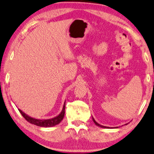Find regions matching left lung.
<instances>
[{"label": "left lung", "mask_w": 154, "mask_h": 154, "mask_svg": "<svg viewBox=\"0 0 154 154\" xmlns=\"http://www.w3.org/2000/svg\"><path fill=\"white\" fill-rule=\"evenodd\" d=\"M92 118H93V121L94 122V123H95V125H96L97 126H98V127H102V128H105V129H109V128H110V127H105V126L100 125V124L97 123V122L95 120V119H94V118H93V117H92ZM127 125V124H125V125ZM112 128H113V127H112ZM114 128H118V127H114Z\"/></svg>", "instance_id": "obj_1"}]
</instances>
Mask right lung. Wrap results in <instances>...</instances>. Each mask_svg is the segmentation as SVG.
Wrapping results in <instances>:
<instances>
[{
  "mask_svg": "<svg viewBox=\"0 0 154 154\" xmlns=\"http://www.w3.org/2000/svg\"><path fill=\"white\" fill-rule=\"evenodd\" d=\"M65 102H64V104H63L62 110H61L59 115H57V117H53V118L51 119H35L34 118V117H29V115H27V114L23 112L21 109H18V110L20 111V112L21 113V115H23L24 118H25L27 122H29V123L32 124V125L39 126V127H54V126L57 125H59V124L61 122V120L63 119V117H64L65 105H66Z\"/></svg>",
  "mask_w": 154,
  "mask_h": 154,
  "instance_id": "obj_1",
  "label": "right lung"
}]
</instances>
